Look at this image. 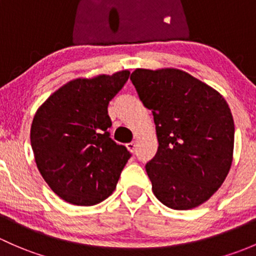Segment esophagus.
Listing matches in <instances>:
<instances>
[{
	"instance_id": "obj_1",
	"label": "esophagus",
	"mask_w": 256,
	"mask_h": 256,
	"mask_svg": "<svg viewBox=\"0 0 256 256\" xmlns=\"http://www.w3.org/2000/svg\"><path fill=\"white\" fill-rule=\"evenodd\" d=\"M127 146V149H128V150H130L132 152H136V144L134 143V142H132V143H128L127 146Z\"/></svg>"
}]
</instances>
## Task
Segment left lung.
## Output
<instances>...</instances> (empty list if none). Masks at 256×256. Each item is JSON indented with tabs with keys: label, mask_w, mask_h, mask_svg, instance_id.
I'll use <instances>...</instances> for the list:
<instances>
[{
	"label": "left lung",
	"mask_w": 256,
	"mask_h": 256,
	"mask_svg": "<svg viewBox=\"0 0 256 256\" xmlns=\"http://www.w3.org/2000/svg\"><path fill=\"white\" fill-rule=\"evenodd\" d=\"M130 80L154 116L158 152L146 165L152 190L172 210H191L226 180L234 149V120L224 97L178 69H136Z\"/></svg>",
	"instance_id": "8db88e82"
}]
</instances>
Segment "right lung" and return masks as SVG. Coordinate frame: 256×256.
Instances as JSON below:
<instances>
[{
  "label": "right lung",
  "instance_id": "add662e5",
  "mask_svg": "<svg viewBox=\"0 0 256 256\" xmlns=\"http://www.w3.org/2000/svg\"><path fill=\"white\" fill-rule=\"evenodd\" d=\"M129 71L75 78L50 94L36 112L30 144L36 168L64 201L94 206L112 194L130 158L110 138V100Z\"/></svg>",
  "mask_w": 256,
  "mask_h": 256
}]
</instances>
